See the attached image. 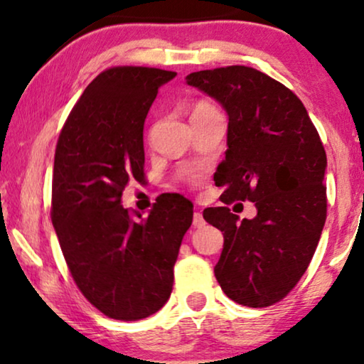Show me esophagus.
I'll return each mask as SVG.
<instances>
[{
	"instance_id": "obj_1",
	"label": "esophagus",
	"mask_w": 364,
	"mask_h": 364,
	"mask_svg": "<svg viewBox=\"0 0 364 364\" xmlns=\"http://www.w3.org/2000/svg\"><path fill=\"white\" fill-rule=\"evenodd\" d=\"M192 224L196 225V228H202V225H205V220H204V217H202L200 212H196V214H193Z\"/></svg>"
}]
</instances>
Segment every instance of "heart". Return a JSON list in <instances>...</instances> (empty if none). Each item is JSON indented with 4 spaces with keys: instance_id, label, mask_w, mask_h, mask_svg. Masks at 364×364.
Segmentation results:
<instances>
[{
    "instance_id": "1",
    "label": "heart",
    "mask_w": 364,
    "mask_h": 364,
    "mask_svg": "<svg viewBox=\"0 0 364 364\" xmlns=\"http://www.w3.org/2000/svg\"><path fill=\"white\" fill-rule=\"evenodd\" d=\"M212 108H214V107H210L209 103H205V102H200V103H197L196 107H193V113L205 112V110H212Z\"/></svg>"
}]
</instances>
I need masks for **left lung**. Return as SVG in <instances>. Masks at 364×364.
I'll return each instance as SVG.
<instances>
[{"label": "left lung", "mask_w": 364, "mask_h": 364, "mask_svg": "<svg viewBox=\"0 0 364 364\" xmlns=\"http://www.w3.org/2000/svg\"><path fill=\"white\" fill-rule=\"evenodd\" d=\"M187 85L219 102L229 117L228 150L214 181L224 204L256 202L257 215L239 220L229 207L204 219L224 234L214 272L235 303L266 308L303 277L326 223V152L303 102L259 70H202Z\"/></svg>", "instance_id": "8db88e82"}]
</instances>
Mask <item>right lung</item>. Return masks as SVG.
<instances>
[{
	"label": "right lung",
	"mask_w": 364,
	"mask_h": 364,
	"mask_svg": "<svg viewBox=\"0 0 364 364\" xmlns=\"http://www.w3.org/2000/svg\"><path fill=\"white\" fill-rule=\"evenodd\" d=\"M176 75L105 70L85 88L56 144L51 223L80 291L112 319H144L167 303L192 224V202L177 193L139 219L122 205L127 183L144 181L147 113Z\"/></svg>",
	"instance_id": "1"
}]
</instances>
